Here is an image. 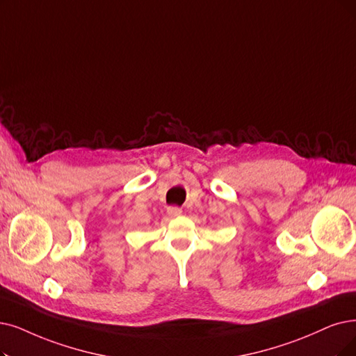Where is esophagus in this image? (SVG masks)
I'll list each match as a JSON object with an SVG mask.
<instances>
[{
  "label": "esophagus",
  "instance_id": "esophagus-1",
  "mask_svg": "<svg viewBox=\"0 0 356 356\" xmlns=\"http://www.w3.org/2000/svg\"><path fill=\"white\" fill-rule=\"evenodd\" d=\"M182 210L179 207H168V215L170 218H177V216H181Z\"/></svg>",
  "mask_w": 356,
  "mask_h": 356
}]
</instances>
